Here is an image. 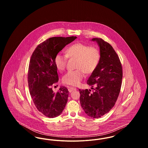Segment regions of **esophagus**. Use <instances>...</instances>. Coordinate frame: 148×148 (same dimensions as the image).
<instances>
[{"instance_id":"1","label":"esophagus","mask_w":148,"mask_h":148,"mask_svg":"<svg viewBox=\"0 0 148 148\" xmlns=\"http://www.w3.org/2000/svg\"><path fill=\"white\" fill-rule=\"evenodd\" d=\"M68 90H69V92H73V91H74V90H76V89H75V88H72V87H70V86L68 87Z\"/></svg>"}]
</instances>
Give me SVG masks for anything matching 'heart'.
I'll return each instance as SVG.
<instances>
[{
  "instance_id": "heart-1",
  "label": "heart",
  "mask_w": 148,
  "mask_h": 148,
  "mask_svg": "<svg viewBox=\"0 0 148 148\" xmlns=\"http://www.w3.org/2000/svg\"><path fill=\"white\" fill-rule=\"evenodd\" d=\"M65 55L57 53L54 57V64L58 70L63 71L65 68L67 58L76 59L75 71H68L62 78L64 84L76 86L79 84L84 77V73L89 74L97 68L100 54L95 47H89L82 42L73 44L65 50Z\"/></svg>"
}]
</instances>
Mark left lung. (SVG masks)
Masks as SVG:
<instances>
[{
  "mask_svg": "<svg viewBox=\"0 0 148 148\" xmlns=\"http://www.w3.org/2000/svg\"><path fill=\"white\" fill-rule=\"evenodd\" d=\"M91 40L97 42L100 54L98 65L87 81L94 90L92 93L90 89L79 91L85 113L91 118H99L115 105L120 91L123 71L119 58L111 45L98 38Z\"/></svg>",
  "mask_w": 148,
  "mask_h": 148,
  "instance_id": "1",
  "label": "left lung"
}]
</instances>
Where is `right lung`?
<instances>
[{"mask_svg": "<svg viewBox=\"0 0 148 148\" xmlns=\"http://www.w3.org/2000/svg\"><path fill=\"white\" fill-rule=\"evenodd\" d=\"M77 36L52 37L40 44L31 56L28 81L31 97L37 109L47 117L54 118L63 111L69 92L65 86L58 92L51 86L59 81L54 57Z\"/></svg>", "mask_w": 148, "mask_h": 148, "instance_id": "right-lung-1", "label": "right lung"}]
</instances>
